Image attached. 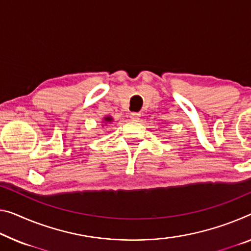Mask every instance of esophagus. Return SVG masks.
Segmentation results:
<instances>
[{
    "mask_svg": "<svg viewBox=\"0 0 251 251\" xmlns=\"http://www.w3.org/2000/svg\"><path fill=\"white\" fill-rule=\"evenodd\" d=\"M140 113H138V112H132L130 114V118H131V120L132 121H139L140 120Z\"/></svg>",
    "mask_w": 251,
    "mask_h": 251,
    "instance_id": "34e87169",
    "label": "esophagus"
}]
</instances>
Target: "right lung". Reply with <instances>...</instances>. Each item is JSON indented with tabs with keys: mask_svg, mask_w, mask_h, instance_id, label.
<instances>
[{
	"mask_svg": "<svg viewBox=\"0 0 251 251\" xmlns=\"http://www.w3.org/2000/svg\"><path fill=\"white\" fill-rule=\"evenodd\" d=\"M103 121H104V123H105V125H106L107 122H112L113 119H112V117H105V118H104Z\"/></svg>",
	"mask_w": 251,
	"mask_h": 251,
	"instance_id": "right-lung-1",
	"label": "right lung"
}]
</instances>
